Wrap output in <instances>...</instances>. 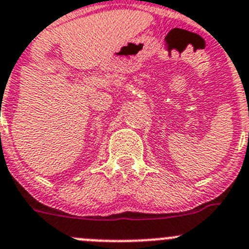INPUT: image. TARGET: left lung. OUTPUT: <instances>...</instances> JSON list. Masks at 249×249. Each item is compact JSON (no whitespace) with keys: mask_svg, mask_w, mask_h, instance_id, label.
I'll use <instances>...</instances> for the list:
<instances>
[{"mask_svg":"<svg viewBox=\"0 0 249 249\" xmlns=\"http://www.w3.org/2000/svg\"><path fill=\"white\" fill-rule=\"evenodd\" d=\"M248 135H249V134H248Z\"/></svg>","mask_w":249,"mask_h":249,"instance_id":"obj_1","label":"left lung"}]
</instances>
